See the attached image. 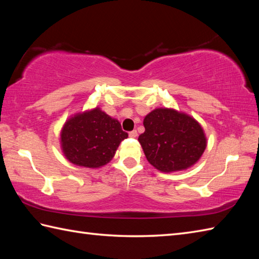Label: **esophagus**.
Wrapping results in <instances>:
<instances>
[{"mask_svg": "<svg viewBox=\"0 0 259 259\" xmlns=\"http://www.w3.org/2000/svg\"><path fill=\"white\" fill-rule=\"evenodd\" d=\"M137 136H138V133H137V130H133V131H130V133H129L130 138H136Z\"/></svg>", "mask_w": 259, "mask_h": 259, "instance_id": "obj_1", "label": "esophagus"}]
</instances>
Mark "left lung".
<instances>
[{"mask_svg": "<svg viewBox=\"0 0 259 259\" xmlns=\"http://www.w3.org/2000/svg\"><path fill=\"white\" fill-rule=\"evenodd\" d=\"M139 142L147 160L163 172L185 170L195 164L206 149L201 125L190 115L158 108L146 115Z\"/></svg>", "mask_w": 259, "mask_h": 259, "instance_id": "obj_1", "label": "left lung"}]
</instances>
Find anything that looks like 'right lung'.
I'll list each match as a JSON object with an SVG mask.
<instances>
[{
    "label": "right lung",
    "instance_id": "right-lung-1",
    "mask_svg": "<svg viewBox=\"0 0 259 259\" xmlns=\"http://www.w3.org/2000/svg\"><path fill=\"white\" fill-rule=\"evenodd\" d=\"M128 138L118 120L96 108L78 113L64 123L61 147L65 158L76 166L99 168L113 158L120 142Z\"/></svg>",
    "mask_w": 259,
    "mask_h": 259
}]
</instances>
